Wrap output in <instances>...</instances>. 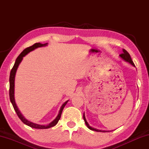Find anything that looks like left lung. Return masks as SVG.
<instances>
[{
  "mask_svg": "<svg viewBox=\"0 0 149 149\" xmlns=\"http://www.w3.org/2000/svg\"><path fill=\"white\" fill-rule=\"evenodd\" d=\"M122 51H123V53H122L121 54H120V57L122 58H123V59L124 60H125L126 62H127L130 63V64H132V65H133V66H135L134 63H133V60H132V58H131L130 54L128 53V52L127 51V50H125V49H123V50H122ZM84 121H85V124H86V125L87 126V127L89 128V130H93V131H95V132H107V131L99 130L95 129V128H93V127H91V126L89 125V123H87L86 119H85V115H84Z\"/></svg>",
  "mask_w": 149,
  "mask_h": 149,
  "instance_id": "8db88e82",
  "label": "left lung"
}]
</instances>
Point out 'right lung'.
Masks as SVG:
<instances>
[{
    "label": "right lung",
    "instance_id": "right-lung-1",
    "mask_svg": "<svg viewBox=\"0 0 149 149\" xmlns=\"http://www.w3.org/2000/svg\"><path fill=\"white\" fill-rule=\"evenodd\" d=\"M45 45H47V43L41 44V43H39V42H37V43H35L34 45H33L32 46L27 47L26 49H24L23 51L22 52V53L20 54L16 58L14 66L11 70L10 74V79H9V81H10V89H9L10 99V101L12 102V106H13V107L14 108V110L16 111L17 116L19 117V118L21 120L22 122L25 123L26 125L29 126V127H33V128H35V129H48V128L52 127H53V126H54L55 125H56V123L60 119V117H61V114H62L63 109H64V108L65 106V104H67L68 101H68L65 102L64 104H63L61 108H60V110L59 114H58V116L56 118V119L52 121L51 123H50L49 124L47 125L36 124V123H32L31 122H29V121L27 120L26 118H25L22 115L21 113H20L19 110H18V108H17V106L16 104V102H15V100H14V79H15V74H16V70H17V67H18V65L19 64V63L21 62L22 58H23V57L25 56V55H26L27 53H29V52L33 50L34 49H36V48L43 47V46H45Z\"/></svg>",
    "mask_w": 149,
    "mask_h": 149
}]
</instances>
